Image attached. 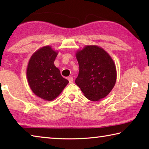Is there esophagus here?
<instances>
[{"mask_svg": "<svg viewBox=\"0 0 149 149\" xmlns=\"http://www.w3.org/2000/svg\"><path fill=\"white\" fill-rule=\"evenodd\" d=\"M68 79L69 82L70 83V84H71V83H73V81H74V79H73V77H68Z\"/></svg>", "mask_w": 149, "mask_h": 149, "instance_id": "34e87169", "label": "esophagus"}]
</instances>
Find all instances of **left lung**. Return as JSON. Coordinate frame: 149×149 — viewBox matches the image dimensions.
Masks as SVG:
<instances>
[{
    "instance_id": "obj_1",
    "label": "left lung",
    "mask_w": 149,
    "mask_h": 149,
    "mask_svg": "<svg viewBox=\"0 0 149 149\" xmlns=\"http://www.w3.org/2000/svg\"><path fill=\"white\" fill-rule=\"evenodd\" d=\"M79 67L75 84L88 99L97 101L109 94L116 81V70L113 60L105 50L95 45L78 51Z\"/></svg>"
}]
</instances>
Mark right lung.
I'll list each match as a JSON object with an SVG mask.
<instances>
[{"label":"right lung","mask_w":149,"mask_h":149,"mask_svg":"<svg viewBox=\"0 0 149 149\" xmlns=\"http://www.w3.org/2000/svg\"><path fill=\"white\" fill-rule=\"evenodd\" d=\"M57 54L49 46L42 47L32 55L27 69V80L33 92L49 101L56 98L69 83L54 64Z\"/></svg>","instance_id":"right-lung-1"}]
</instances>
